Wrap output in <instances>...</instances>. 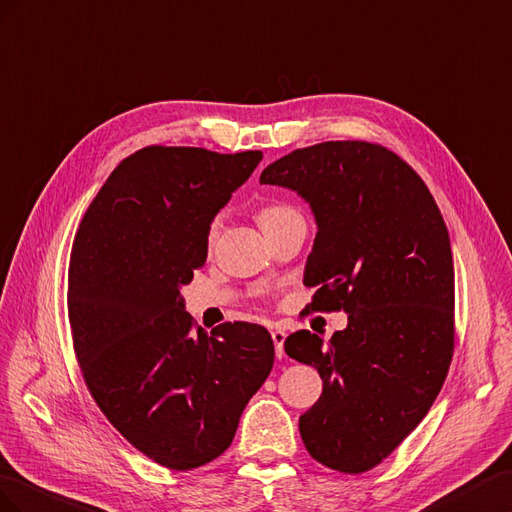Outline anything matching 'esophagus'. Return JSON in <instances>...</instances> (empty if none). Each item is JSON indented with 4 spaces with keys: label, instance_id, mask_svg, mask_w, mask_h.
<instances>
[{
    "label": "esophagus",
    "instance_id": "1",
    "mask_svg": "<svg viewBox=\"0 0 512 512\" xmlns=\"http://www.w3.org/2000/svg\"><path fill=\"white\" fill-rule=\"evenodd\" d=\"M285 337L287 334L283 330H272V341H274V352H276V358H283L285 356Z\"/></svg>",
    "mask_w": 512,
    "mask_h": 512
}]
</instances>
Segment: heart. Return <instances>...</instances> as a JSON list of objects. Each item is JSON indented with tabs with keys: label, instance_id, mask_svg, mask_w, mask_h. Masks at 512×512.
<instances>
[{
	"label": "heart",
	"instance_id": "b5f03b06",
	"mask_svg": "<svg viewBox=\"0 0 512 512\" xmlns=\"http://www.w3.org/2000/svg\"><path fill=\"white\" fill-rule=\"evenodd\" d=\"M289 212H296V210H291L289 206H266V208H261V210H259V225L264 227V225L276 221V218H281V216H285V214H289ZM216 231H218V221H214V223L210 225V229H208V242H210V244H212L214 238H216Z\"/></svg>",
	"mask_w": 512,
	"mask_h": 512
}]
</instances>
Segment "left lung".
I'll list each match as a JSON object with an SVG mask.
<instances>
[{"label": "left lung", "mask_w": 512, "mask_h": 512, "mask_svg": "<svg viewBox=\"0 0 512 512\" xmlns=\"http://www.w3.org/2000/svg\"><path fill=\"white\" fill-rule=\"evenodd\" d=\"M261 184L296 191L317 221L306 313H347L326 343L309 330L285 352L324 379L300 416L306 450L343 474L382 463L427 416L455 349V268L440 208L420 175L369 141H324L274 160Z\"/></svg>", "instance_id": "1"}]
</instances>
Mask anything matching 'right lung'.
<instances>
[{
	"label": "right lung",
	"instance_id": "1",
	"mask_svg": "<svg viewBox=\"0 0 512 512\" xmlns=\"http://www.w3.org/2000/svg\"><path fill=\"white\" fill-rule=\"evenodd\" d=\"M261 158L148 145L113 169L72 242L68 321L87 390L169 470L223 455L272 371L264 326L227 321L206 334L180 296L206 264L212 218Z\"/></svg>",
	"mask_w": 512,
	"mask_h": 512
}]
</instances>
